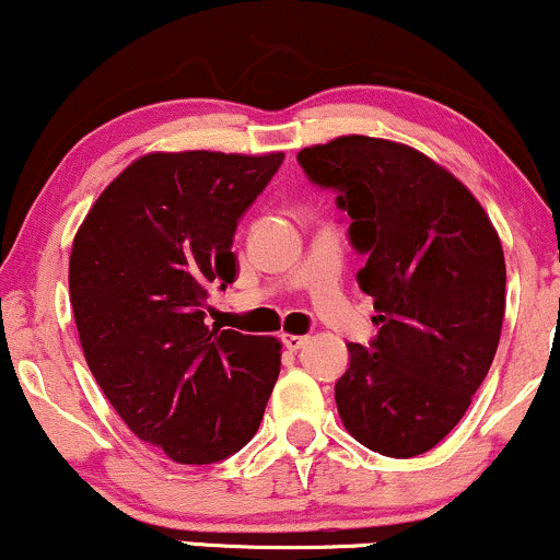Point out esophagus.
I'll return each mask as SVG.
<instances>
[{"label": "esophagus", "instance_id": "esophagus-1", "mask_svg": "<svg viewBox=\"0 0 560 560\" xmlns=\"http://www.w3.org/2000/svg\"><path fill=\"white\" fill-rule=\"evenodd\" d=\"M281 341H284V347L289 349V352H300V349L307 345V336H294V334H284V336H281Z\"/></svg>", "mask_w": 560, "mask_h": 560}]
</instances>
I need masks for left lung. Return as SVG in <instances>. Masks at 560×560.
<instances>
[{"label":"left lung","mask_w":560,"mask_h":560,"mask_svg":"<svg viewBox=\"0 0 560 560\" xmlns=\"http://www.w3.org/2000/svg\"><path fill=\"white\" fill-rule=\"evenodd\" d=\"M300 166L349 215L357 273L378 334L347 345L336 407L362 446L412 459L441 443L488 375L503 310L506 262L475 195L415 148L345 135L302 148Z\"/></svg>","instance_id":"obj_1"}]
</instances>
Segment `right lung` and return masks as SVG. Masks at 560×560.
<instances>
[{"instance_id":"add662e5","label":"right lung","mask_w":560,"mask_h":560,"mask_svg":"<svg viewBox=\"0 0 560 560\" xmlns=\"http://www.w3.org/2000/svg\"><path fill=\"white\" fill-rule=\"evenodd\" d=\"M281 161L148 153L98 195L72 242L88 368L125 425L179 464L237 454L279 378L273 336L208 328L206 310L234 281V232Z\"/></svg>"}]
</instances>
